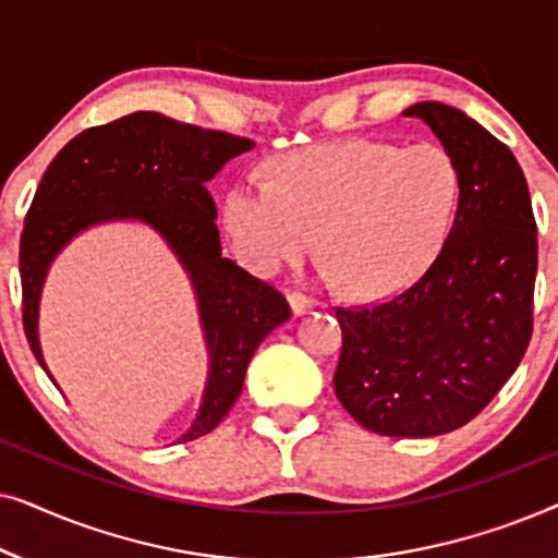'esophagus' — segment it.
I'll return each instance as SVG.
<instances>
[{"label":"esophagus","mask_w":558,"mask_h":558,"mask_svg":"<svg viewBox=\"0 0 558 558\" xmlns=\"http://www.w3.org/2000/svg\"><path fill=\"white\" fill-rule=\"evenodd\" d=\"M287 302H289V307H292L294 317H300V315H304V312H310L312 307H315V300H310V296H304L300 292H289Z\"/></svg>","instance_id":"34e87169"}]
</instances>
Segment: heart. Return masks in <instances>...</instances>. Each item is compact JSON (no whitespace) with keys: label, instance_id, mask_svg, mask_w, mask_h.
<instances>
[{"label":"heart","instance_id":"1","mask_svg":"<svg viewBox=\"0 0 558 558\" xmlns=\"http://www.w3.org/2000/svg\"><path fill=\"white\" fill-rule=\"evenodd\" d=\"M460 201V170L437 142L350 140L289 151L271 182L243 178L223 197V228L239 262L262 277L315 246L323 274L365 300L414 284L445 248Z\"/></svg>","mask_w":558,"mask_h":558}]
</instances>
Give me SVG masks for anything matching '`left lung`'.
<instances>
[{"mask_svg":"<svg viewBox=\"0 0 558 558\" xmlns=\"http://www.w3.org/2000/svg\"><path fill=\"white\" fill-rule=\"evenodd\" d=\"M460 170V201L437 262L399 296L338 310L335 393L384 437H437L475 418L513 376L533 330L538 241L523 170L475 119L409 106Z\"/></svg>","mask_w":558,"mask_h":558,"instance_id":"8db88e82","label":"left lung"}]
</instances>
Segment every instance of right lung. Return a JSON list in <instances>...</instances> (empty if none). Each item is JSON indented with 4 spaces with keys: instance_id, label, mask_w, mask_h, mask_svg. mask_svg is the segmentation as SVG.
Masks as SVG:
<instances>
[{
    "instance_id": "1",
    "label": "right lung",
    "mask_w": 558,
    "mask_h": 558,
    "mask_svg": "<svg viewBox=\"0 0 558 558\" xmlns=\"http://www.w3.org/2000/svg\"><path fill=\"white\" fill-rule=\"evenodd\" d=\"M248 149H254L251 140L180 124L157 111H136L86 129L58 151L20 239L22 323L52 384L37 335L50 264L88 228L136 220L167 243L187 274L208 350L201 409L174 445L216 429L239 399L256 348L292 315L277 289L251 277L220 248L218 210L205 182Z\"/></svg>"
}]
</instances>
